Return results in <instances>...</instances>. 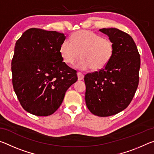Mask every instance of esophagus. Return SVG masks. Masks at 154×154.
Returning a JSON list of instances; mask_svg holds the SVG:
<instances>
[{"instance_id": "1", "label": "esophagus", "mask_w": 154, "mask_h": 154, "mask_svg": "<svg viewBox=\"0 0 154 154\" xmlns=\"http://www.w3.org/2000/svg\"><path fill=\"white\" fill-rule=\"evenodd\" d=\"M77 77H78V80H82V79H83V78H84V75H83L82 72H78Z\"/></svg>"}]
</instances>
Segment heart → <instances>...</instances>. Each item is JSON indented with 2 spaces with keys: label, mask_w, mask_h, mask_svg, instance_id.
<instances>
[{
  "label": "heart",
  "mask_w": 154,
  "mask_h": 154,
  "mask_svg": "<svg viewBox=\"0 0 154 154\" xmlns=\"http://www.w3.org/2000/svg\"><path fill=\"white\" fill-rule=\"evenodd\" d=\"M82 56L75 66L80 70L92 68L94 71L102 69L111 60L114 53V45L108 38H103L91 30H83L75 32L70 39L64 40L60 47V54L66 64H72Z\"/></svg>",
  "instance_id": "heart-1"
}]
</instances>
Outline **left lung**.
I'll use <instances>...</instances> for the list:
<instances>
[{
	"mask_svg": "<svg viewBox=\"0 0 154 154\" xmlns=\"http://www.w3.org/2000/svg\"><path fill=\"white\" fill-rule=\"evenodd\" d=\"M114 45L109 63L100 71L85 75V100L94 115L107 117L124 110L133 98L139 85L140 55L128 34L118 28H102Z\"/></svg>",
	"mask_w": 154,
	"mask_h": 154,
	"instance_id": "1",
	"label": "left lung"
}]
</instances>
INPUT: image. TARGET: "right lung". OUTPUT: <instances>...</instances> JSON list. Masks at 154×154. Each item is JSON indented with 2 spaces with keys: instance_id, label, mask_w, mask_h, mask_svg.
Returning <instances> with one entry per match:
<instances>
[{
  "instance_id": "add662e5",
  "label": "right lung",
  "mask_w": 154,
  "mask_h": 154,
  "mask_svg": "<svg viewBox=\"0 0 154 154\" xmlns=\"http://www.w3.org/2000/svg\"><path fill=\"white\" fill-rule=\"evenodd\" d=\"M63 33L30 28L16 41L11 62L13 86L25 111L37 116L53 114L77 82L75 70L63 62Z\"/></svg>"
}]
</instances>
